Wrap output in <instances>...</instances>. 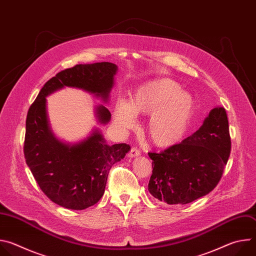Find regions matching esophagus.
<instances>
[{"label":"esophagus","instance_id":"34e87169","mask_svg":"<svg viewBox=\"0 0 256 256\" xmlns=\"http://www.w3.org/2000/svg\"><path fill=\"white\" fill-rule=\"evenodd\" d=\"M140 152L138 149H136V148H132V150H130V153H128V157H130V158H136V157L140 156Z\"/></svg>","mask_w":256,"mask_h":256}]
</instances>
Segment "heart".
<instances>
[{
  "mask_svg": "<svg viewBox=\"0 0 256 256\" xmlns=\"http://www.w3.org/2000/svg\"><path fill=\"white\" fill-rule=\"evenodd\" d=\"M134 114L150 116L146 128L150 140L158 147L167 148L186 134L194 114V103L176 82L158 79L140 85L128 102L118 101L114 120L118 128L134 126Z\"/></svg>",
  "mask_w": 256,
  "mask_h": 256,
  "instance_id": "heart-1",
  "label": "heart"
}]
</instances>
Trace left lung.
Here are the masks:
<instances>
[{"instance_id":"obj_1","label":"left lung","mask_w":256,"mask_h":256,"mask_svg":"<svg viewBox=\"0 0 256 256\" xmlns=\"http://www.w3.org/2000/svg\"><path fill=\"white\" fill-rule=\"evenodd\" d=\"M231 151L224 107L212 108L200 128L165 151L149 153V192L159 202L186 204L210 192L220 181Z\"/></svg>"}]
</instances>
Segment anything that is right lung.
Returning <instances> with one entry per match:
<instances>
[{
    "label": "right lung",
    "mask_w": 256,
    "mask_h": 256,
    "mask_svg": "<svg viewBox=\"0 0 256 256\" xmlns=\"http://www.w3.org/2000/svg\"><path fill=\"white\" fill-rule=\"evenodd\" d=\"M118 66L108 62L77 64L48 80L30 106L26 118L24 155L36 182L54 204L70 210H85L102 198L109 170L130 152L126 144L109 146L94 128L77 142L60 140L54 134L48 114L46 97L66 87L82 89L108 103ZM97 124H107L112 114L95 106Z\"/></svg>",
    "instance_id": "add662e5"
}]
</instances>
